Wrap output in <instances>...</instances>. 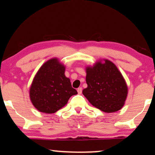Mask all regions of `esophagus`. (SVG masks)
<instances>
[{
	"label": "esophagus",
	"instance_id": "esophagus-1",
	"mask_svg": "<svg viewBox=\"0 0 155 155\" xmlns=\"http://www.w3.org/2000/svg\"><path fill=\"white\" fill-rule=\"evenodd\" d=\"M77 92H78V94H81V93H82V88H81V87H79V88H78Z\"/></svg>",
	"mask_w": 155,
	"mask_h": 155
}]
</instances>
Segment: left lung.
<instances>
[{"mask_svg":"<svg viewBox=\"0 0 155 155\" xmlns=\"http://www.w3.org/2000/svg\"><path fill=\"white\" fill-rule=\"evenodd\" d=\"M87 87L83 94L94 107L105 113L118 111L124 105L128 88L122 74L114 63L105 60L87 67Z\"/></svg>","mask_w":155,"mask_h":155,"instance_id":"obj_1","label":"left lung"}]
</instances>
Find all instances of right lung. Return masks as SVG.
Returning <instances> with one entry per match:
<instances>
[{
	"instance_id": "1",
	"label": "right lung",
	"mask_w": 155,
	"mask_h": 155,
	"mask_svg": "<svg viewBox=\"0 0 155 155\" xmlns=\"http://www.w3.org/2000/svg\"><path fill=\"white\" fill-rule=\"evenodd\" d=\"M65 67L53 58L47 61L37 73L30 87V99L39 111L54 113L66 105L77 91L65 76Z\"/></svg>"
}]
</instances>
